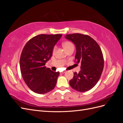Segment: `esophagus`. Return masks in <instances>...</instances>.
I'll return each mask as SVG.
<instances>
[{
  "label": "esophagus",
  "instance_id": "1",
  "mask_svg": "<svg viewBox=\"0 0 123 123\" xmlns=\"http://www.w3.org/2000/svg\"><path fill=\"white\" fill-rule=\"evenodd\" d=\"M66 73V71H62V72H61V73Z\"/></svg>",
  "mask_w": 123,
  "mask_h": 123
}]
</instances>
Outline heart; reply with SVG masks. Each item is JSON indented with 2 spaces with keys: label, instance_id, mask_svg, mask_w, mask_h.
Segmentation results:
<instances>
[{
  "label": "heart",
  "instance_id": "obj_1",
  "mask_svg": "<svg viewBox=\"0 0 123 123\" xmlns=\"http://www.w3.org/2000/svg\"><path fill=\"white\" fill-rule=\"evenodd\" d=\"M73 46V44L70 42H65L62 43V46H63V47H64L65 50L69 49L70 47H72ZM55 47L54 48V51H55Z\"/></svg>",
  "mask_w": 123,
  "mask_h": 123
}]
</instances>
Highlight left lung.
<instances>
[{
  "instance_id": "1",
  "label": "left lung",
  "mask_w": 123,
  "mask_h": 123,
  "mask_svg": "<svg viewBox=\"0 0 123 123\" xmlns=\"http://www.w3.org/2000/svg\"><path fill=\"white\" fill-rule=\"evenodd\" d=\"M65 37L75 44V60L81 65L79 73H74L69 81L70 86L77 91H87L95 86L102 73L104 63L102 50L98 43L88 35L75 33Z\"/></svg>"
}]
</instances>
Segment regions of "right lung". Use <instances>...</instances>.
Instances as JSON below:
<instances>
[{"instance_id": "add662e5", "label": "right lung", "mask_w": 123, "mask_h": 123, "mask_svg": "<svg viewBox=\"0 0 123 123\" xmlns=\"http://www.w3.org/2000/svg\"><path fill=\"white\" fill-rule=\"evenodd\" d=\"M62 34H40L25 44L20 58V68L25 84L32 91L45 94L52 90L57 83L59 72L46 68V63L52 55L54 47Z\"/></svg>"}]
</instances>
